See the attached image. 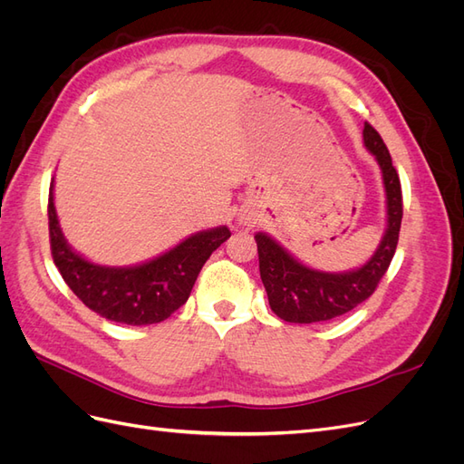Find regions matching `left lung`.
Instances as JSON below:
<instances>
[{
  "label": "left lung",
  "instance_id": "left-lung-1",
  "mask_svg": "<svg viewBox=\"0 0 464 464\" xmlns=\"http://www.w3.org/2000/svg\"><path fill=\"white\" fill-rule=\"evenodd\" d=\"M362 135L363 147L373 154L382 170L387 203V228L366 263L343 273L312 269L288 254L269 234H256L259 273L266 298L271 310L288 323L329 321L354 310L375 292L395 256L402 220L401 179L382 135L370 123L363 125Z\"/></svg>",
  "mask_w": 464,
  "mask_h": 464
}]
</instances>
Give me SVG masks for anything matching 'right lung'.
<instances>
[{
	"mask_svg": "<svg viewBox=\"0 0 464 464\" xmlns=\"http://www.w3.org/2000/svg\"><path fill=\"white\" fill-rule=\"evenodd\" d=\"M52 257L67 286L89 310L123 325H152L170 317L189 298L205 261L230 237L227 227L191 234L162 256L131 266H106L82 257L67 244L48 198Z\"/></svg>",
	"mask_w": 464,
	"mask_h": 464,
	"instance_id": "right-lung-1",
	"label": "right lung"
}]
</instances>
